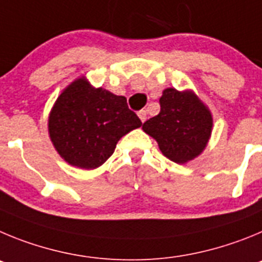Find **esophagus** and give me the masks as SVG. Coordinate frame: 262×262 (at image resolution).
<instances>
[{
  "label": "esophagus",
  "instance_id": "obj_1",
  "mask_svg": "<svg viewBox=\"0 0 262 262\" xmlns=\"http://www.w3.org/2000/svg\"><path fill=\"white\" fill-rule=\"evenodd\" d=\"M138 117H140L141 119V121L142 122H145L146 121V117H147V112H146V111H140V112H138Z\"/></svg>",
  "mask_w": 262,
  "mask_h": 262
}]
</instances>
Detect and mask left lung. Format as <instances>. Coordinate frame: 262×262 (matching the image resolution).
Returning a JSON list of instances; mask_svg holds the SVG:
<instances>
[{
	"label": "left lung",
	"instance_id": "8db88e82",
	"mask_svg": "<svg viewBox=\"0 0 262 262\" xmlns=\"http://www.w3.org/2000/svg\"><path fill=\"white\" fill-rule=\"evenodd\" d=\"M160 112L143 122L142 129L158 142L164 157L175 163H187L206 147L213 117L192 91L166 89L159 99Z\"/></svg>",
	"mask_w": 262,
	"mask_h": 262
}]
</instances>
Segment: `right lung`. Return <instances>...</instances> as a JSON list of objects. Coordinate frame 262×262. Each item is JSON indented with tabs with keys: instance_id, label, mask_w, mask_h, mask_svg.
Returning a JSON list of instances; mask_svg holds the SVG:
<instances>
[{
	"instance_id": "1",
	"label": "right lung",
	"mask_w": 262,
	"mask_h": 262,
	"mask_svg": "<svg viewBox=\"0 0 262 262\" xmlns=\"http://www.w3.org/2000/svg\"><path fill=\"white\" fill-rule=\"evenodd\" d=\"M141 125L125 96L95 89L84 77L61 93L48 119L49 137L58 154L83 169L102 166L120 138Z\"/></svg>"
}]
</instances>
